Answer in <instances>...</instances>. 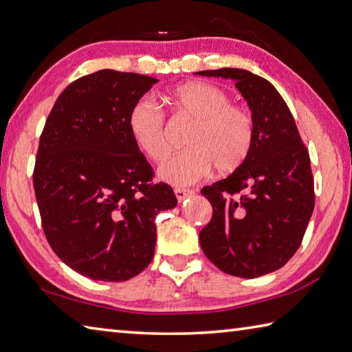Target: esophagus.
<instances>
[{
	"label": "esophagus",
	"mask_w": 352,
	"mask_h": 352,
	"mask_svg": "<svg viewBox=\"0 0 352 352\" xmlns=\"http://www.w3.org/2000/svg\"><path fill=\"white\" fill-rule=\"evenodd\" d=\"M193 193H195V191L190 190V188H175V195H176L179 202H182V201H185V199H187V197L193 196Z\"/></svg>",
	"instance_id": "1"
}]
</instances>
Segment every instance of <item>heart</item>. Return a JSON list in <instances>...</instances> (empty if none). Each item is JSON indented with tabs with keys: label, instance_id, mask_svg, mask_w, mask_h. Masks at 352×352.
<instances>
[{
	"label": "heart",
	"instance_id": "obj_1",
	"mask_svg": "<svg viewBox=\"0 0 352 352\" xmlns=\"http://www.w3.org/2000/svg\"><path fill=\"white\" fill-rule=\"evenodd\" d=\"M177 115L195 121L187 136L188 150L168 157L159 167V177L173 185H190L208 176L213 167L228 175L248 161L256 141L254 118L242 105L231 104L227 91L204 81H190L165 94ZM129 130L138 148L151 161L161 162L170 150L167 121L162 109L150 98L131 105Z\"/></svg>",
	"mask_w": 352,
	"mask_h": 352
}]
</instances>
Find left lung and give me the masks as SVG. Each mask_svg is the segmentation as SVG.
I'll list each match as a JSON object with an SVG mask.
<instances>
[{
	"label": "left lung",
	"mask_w": 352,
	"mask_h": 352,
	"mask_svg": "<svg viewBox=\"0 0 352 352\" xmlns=\"http://www.w3.org/2000/svg\"><path fill=\"white\" fill-rule=\"evenodd\" d=\"M199 75L233 79L256 125L248 161L201 190L213 217L199 241L223 273L254 279L282 268L300 247L314 210L309 155L287 102L267 79L230 67Z\"/></svg>",
	"instance_id": "1"
}]
</instances>
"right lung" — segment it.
<instances>
[{
    "label": "right lung",
    "instance_id": "right-lung-1",
    "mask_svg": "<svg viewBox=\"0 0 352 352\" xmlns=\"http://www.w3.org/2000/svg\"><path fill=\"white\" fill-rule=\"evenodd\" d=\"M156 78L104 69L58 96L39 138L33 188L44 234L61 261L84 277L124 282L155 254L159 211L175 208L170 185L129 130L131 105Z\"/></svg>",
    "mask_w": 352,
    "mask_h": 352
}]
</instances>
